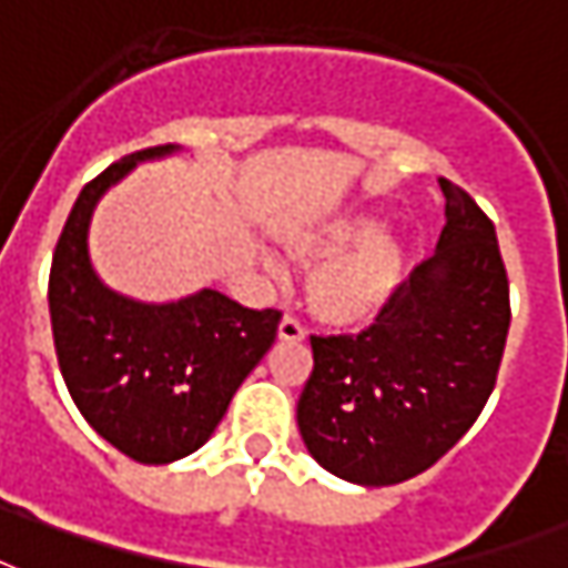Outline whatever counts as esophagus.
Here are the masks:
<instances>
[{
    "instance_id": "obj_1",
    "label": "esophagus",
    "mask_w": 568,
    "mask_h": 568,
    "mask_svg": "<svg viewBox=\"0 0 568 568\" xmlns=\"http://www.w3.org/2000/svg\"><path fill=\"white\" fill-rule=\"evenodd\" d=\"M276 335H280V341H303L306 338V326L300 324L294 315H285L283 321H280V329H276Z\"/></svg>"
}]
</instances>
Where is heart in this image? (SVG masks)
<instances>
[{
    "label": "heart",
    "instance_id": "b5f03b06",
    "mask_svg": "<svg viewBox=\"0 0 568 568\" xmlns=\"http://www.w3.org/2000/svg\"><path fill=\"white\" fill-rule=\"evenodd\" d=\"M294 260L315 265L308 276V306L332 326L371 321L394 297L403 274V251L367 215L326 221L285 239ZM274 268V265H271Z\"/></svg>",
    "mask_w": 568,
    "mask_h": 568
}]
</instances>
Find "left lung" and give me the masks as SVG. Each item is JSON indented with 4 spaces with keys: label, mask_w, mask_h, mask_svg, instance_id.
I'll return each instance as SVG.
<instances>
[{
    "label": "left lung",
    "mask_w": 568,
    "mask_h": 568,
    "mask_svg": "<svg viewBox=\"0 0 568 568\" xmlns=\"http://www.w3.org/2000/svg\"><path fill=\"white\" fill-rule=\"evenodd\" d=\"M446 224L358 335H312L297 403L312 458L364 487L426 473L467 435L496 385L510 326L508 271L481 206L440 178Z\"/></svg>",
    "instance_id": "left-lung-1"
}]
</instances>
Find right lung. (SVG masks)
I'll list each match as a JSON object with an SVG mask.
<instances>
[{
	"instance_id": "right-lung-1",
	"label": "right lung",
	"mask_w": 568,
	"mask_h": 568,
	"mask_svg": "<svg viewBox=\"0 0 568 568\" xmlns=\"http://www.w3.org/2000/svg\"><path fill=\"white\" fill-rule=\"evenodd\" d=\"M172 151H133L92 178L63 224L49 274L54 353L69 396L110 446L140 464H172L210 440L283 317L212 288L163 306L136 303L95 276L87 230L99 197L136 163Z\"/></svg>"
}]
</instances>
